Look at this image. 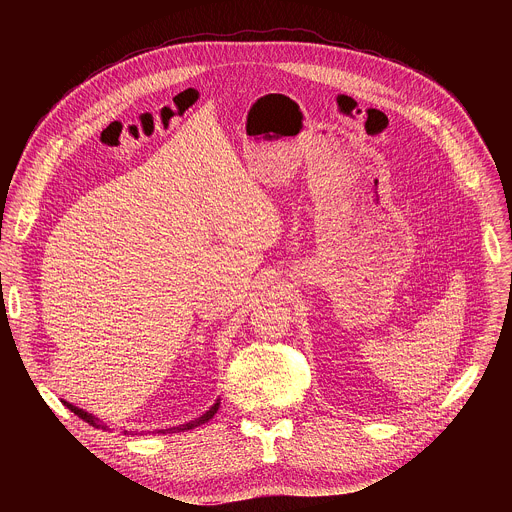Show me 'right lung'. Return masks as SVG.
<instances>
[{
	"label": "right lung",
	"instance_id": "1",
	"mask_svg": "<svg viewBox=\"0 0 512 512\" xmlns=\"http://www.w3.org/2000/svg\"><path fill=\"white\" fill-rule=\"evenodd\" d=\"M64 403V407H68L72 413L75 415H79L83 421H87L89 425H93V427H97V429H109V425L107 423H103L99 417H95V415H91V413H87V411H83V409H79V407H75V405H70L68 401H62ZM218 405H221V401H216L204 415H200L198 419H194V421H190V423H184V425H176V427H170V429H164V431H158V433H178V431H188V429H194V427H198V425H202V423H206L208 419H212V415L218 411ZM127 433V431H125ZM131 435H133V431H129Z\"/></svg>",
	"mask_w": 512,
	"mask_h": 512
}]
</instances>
